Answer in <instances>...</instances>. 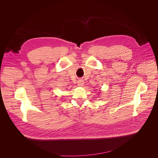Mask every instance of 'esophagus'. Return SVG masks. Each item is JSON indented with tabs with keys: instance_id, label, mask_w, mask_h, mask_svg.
I'll list each match as a JSON object with an SVG mask.
<instances>
[{
	"instance_id": "34e87169",
	"label": "esophagus",
	"mask_w": 158,
	"mask_h": 158,
	"mask_svg": "<svg viewBox=\"0 0 158 158\" xmlns=\"http://www.w3.org/2000/svg\"><path fill=\"white\" fill-rule=\"evenodd\" d=\"M84 80H79L78 81V85H79V86H82V85H84Z\"/></svg>"
}]
</instances>
